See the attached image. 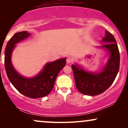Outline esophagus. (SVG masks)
Returning a JSON list of instances; mask_svg holds the SVG:
<instances>
[{
	"label": "esophagus",
	"mask_w": 128,
	"mask_h": 128,
	"mask_svg": "<svg viewBox=\"0 0 128 128\" xmlns=\"http://www.w3.org/2000/svg\"><path fill=\"white\" fill-rule=\"evenodd\" d=\"M73 59L72 58L69 57V58H68L67 59H66V63H67L68 64H71V63L73 62Z\"/></svg>",
	"instance_id": "1"
}]
</instances>
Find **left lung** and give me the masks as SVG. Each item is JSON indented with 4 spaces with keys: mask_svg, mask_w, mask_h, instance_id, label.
<instances>
[{
    "mask_svg": "<svg viewBox=\"0 0 128 128\" xmlns=\"http://www.w3.org/2000/svg\"><path fill=\"white\" fill-rule=\"evenodd\" d=\"M101 42L106 44L98 46L107 52V62L98 72L86 71L78 64L72 65L75 83L78 90L84 95L97 96L104 92L113 83L120 69V55L116 40L108 31Z\"/></svg>",
    "mask_w": 128,
    "mask_h": 128,
    "instance_id": "1",
    "label": "left lung"
}]
</instances>
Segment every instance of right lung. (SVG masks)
Returning a JSON list of instances; mask_svg holds the SVG:
<instances>
[{
	"label": "right lung",
	"instance_id": "add662e5",
	"mask_svg": "<svg viewBox=\"0 0 128 128\" xmlns=\"http://www.w3.org/2000/svg\"><path fill=\"white\" fill-rule=\"evenodd\" d=\"M30 36L27 31L16 33L7 44L4 52L5 69L10 82L14 87L26 97L38 98L46 96L51 92L56 78L66 65V58L47 63L36 76L26 78L19 74L12 63V52L17 43Z\"/></svg>",
	"mask_w": 128,
	"mask_h": 128
}]
</instances>
